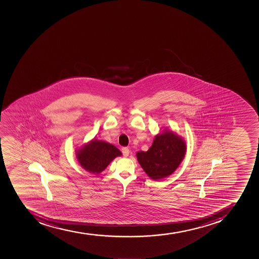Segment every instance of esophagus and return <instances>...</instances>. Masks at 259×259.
Masks as SVG:
<instances>
[{
	"mask_svg": "<svg viewBox=\"0 0 259 259\" xmlns=\"http://www.w3.org/2000/svg\"><path fill=\"white\" fill-rule=\"evenodd\" d=\"M121 152L123 153V155L125 157H127L129 155V153H130V151H129L128 148H121Z\"/></svg>",
	"mask_w": 259,
	"mask_h": 259,
	"instance_id": "obj_1",
	"label": "esophagus"
}]
</instances>
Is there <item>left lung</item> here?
<instances>
[{"label": "left lung", "instance_id": "8db88e82", "mask_svg": "<svg viewBox=\"0 0 259 259\" xmlns=\"http://www.w3.org/2000/svg\"><path fill=\"white\" fill-rule=\"evenodd\" d=\"M186 152V143L181 137L164 130L155 136L147 152L137 153L138 163L152 180H158L172 175L177 169Z\"/></svg>", "mask_w": 259, "mask_h": 259}]
</instances>
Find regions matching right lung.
Returning <instances> with one entry per match:
<instances>
[{"instance_id": "add662e5", "label": "right lung", "mask_w": 259, "mask_h": 259, "mask_svg": "<svg viewBox=\"0 0 259 259\" xmlns=\"http://www.w3.org/2000/svg\"><path fill=\"white\" fill-rule=\"evenodd\" d=\"M121 151L115 146L103 141L93 139L76 152V158L84 169L100 174L114 158L121 156Z\"/></svg>"}]
</instances>
